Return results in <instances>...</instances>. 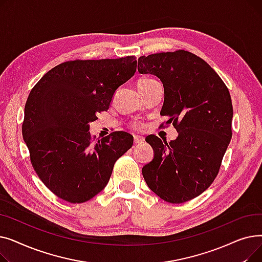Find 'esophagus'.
I'll use <instances>...</instances> for the list:
<instances>
[{
    "instance_id": "34e87169",
    "label": "esophagus",
    "mask_w": 262,
    "mask_h": 262,
    "mask_svg": "<svg viewBox=\"0 0 262 262\" xmlns=\"http://www.w3.org/2000/svg\"><path fill=\"white\" fill-rule=\"evenodd\" d=\"M144 141L143 137H140V136H134V143L135 144H140Z\"/></svg>"
}]
</instances>
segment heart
<instances>
[{
  "label": "heart",
  "mask_w": 262,
  "mask_h": 262,
  "mask_svg": "<svg viewBox=\"0 0 262 262\" xmlns=\"http://www.w3.org/2000/svg\"><path fill=\"white\" fill-rule=\"evenodd\" d=\"M156 81V79H153V78H148V77H145V78H141L139 81H138V88H143L145 86H148L149 84H152V82ZM143 124L142 123H135L133 127L135 129H142L143 128Z\"/></svg>",
  "instance_id": "1"
}]
</instances>
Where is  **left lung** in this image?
Wrapping results in <instances>:
<instances>
[{
    "instance_id": "8db88e82",
    "label": "left lung",
    "mask_w": 262,
    "mask_h": 262,
    "mask_svg": "<svg viewBox=\"0 0 262 262\" xmlns=\"http://www.w3.org/2000/svg\"><path fill=\"white\" fill-rule=\"evenodd\" d=\"M141 74L156 75L164 89L160 115L178 132L171 142L146 137L154 159L142 168L148 188L163 201L181 204L213 183L231 139L232 104L228 88L213 69L185 50L141 56Z\"/></svg>"
}]
</instances>
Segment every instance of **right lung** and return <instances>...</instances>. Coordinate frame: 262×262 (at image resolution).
<instances>
[{
    "instance_id": "obj_1",
    "label": "right lung",
    "mask_w": 262,
    "mask_h": 262,
    "mask_svg": "<svg viewBox=\"0 0 262 262\" xmlns=\"http://www.w3.org/2000/svg\"><path fill=\"white\" fill-rule=\"evenodd\" d=\"M136 69L135 56L70 60L51 69L31 90L23 139L35 172L59 199L72 204L91 200L108 184L116 161L133 146V136L125 132L96 142L89 122L106 112L116 90Z\"/></svg>"
}]
</instances>
